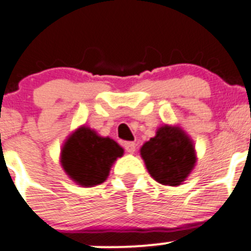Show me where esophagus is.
<instances>
[{
  "label": "esophagus",
  "mask_w": 251,
  "mask_h": 251,
  "mask_svg": "<svg viewBox=\"0 0 251 251\" xmlns=\"http://www.w3.org/2000/svg\"><path fill=\"white\" fill-rule=\"evenodd\" d=\"M124 149L127 150V152H129V154H134V152H135V143L126 142V143H124Z\"/></svg>",
  "instance_id": "34e87169"
}]
</instances>
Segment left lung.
Segmentation results:
<instances>
[{"label": "left lung", "instance_id": "8db88e82", "mask_svg": "<svg viewBox=\"0 0 251 251\" xmlns=\"http://www.w3.org/2000/svg\"><path fill=\"white\" fill-rule=\"evenodd\" d=\"M140 156L156 182L173 187L182 185L197 163L193 140L182 128L170 124L157 128L155 137L140 148Z\"/></svg>", "mask_w": 251, "mask_h": 251}]
</instances>
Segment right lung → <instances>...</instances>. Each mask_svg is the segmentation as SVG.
<instances>
[{
  "label": "right lung",
  "mask_w": 251,
  "mask_h": 251,
  "mask_svg": "<svg viewBox=\"0 0 251 251\" xmlns=\"http://www.w3.org/2000/svg\"><path fill=\"white\" fill-rule=\"evenodd\" d=\"M123 154L124 149L113 139L81 126L63 144L60 163L74 182L82 187H94L106 181L114 161Z\"/></svg>",
  "instance_id": "1"
}]
</instances>
